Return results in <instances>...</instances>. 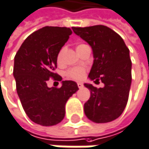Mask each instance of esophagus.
<instances>
[{
    "instance_id": "esophagus-1",
    "label": "esophagus",
    "mask_w": 149,
    "mask_h": 149,
    "mask_svg": "<svg viewBox=\"0 0 149 149\" xmlns=\"http://www.w3.org/2000/svg\"><path fill=\"white\" fill-rule=\"evenodd\" d=\"M78 86H79V88H82V87H83V83L79 82V83H78Z\"/></svg>"
}]
</instances>
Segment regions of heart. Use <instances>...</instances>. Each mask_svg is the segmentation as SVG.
<instances>
[{
  "instance_id": "b5f03b06",
  "label": "heart",
  "mask_w": 149,
  "mask_h": 149,
  "mask_svg": "<svg viewBox=\"0 0 149 149\" xmlns=\"http://www.w3.org/2000/svg\"><path fill=\"white\" fill-rule=\"evenodd\" d=\"M85 46H87L86 44H79L78 45L77 47V49H79ZM65 50V47H63L58 54H57V56H56V59H57V63H62L63 61V52ZM85 73H86V69L82 66H77V67H73V68H70V70H67L66 72V75L70 78V79H76V80H79V79H82L85 76Z\"/></svg>"
}]
</instances>
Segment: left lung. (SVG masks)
<instances>
[{
  "mask_svg": "<svg viewBox=\"0 0 149 149\" xmlns=\"http://www.w3.org/2000/svg\"><path fill=\"white\" fill-rule=\"evenodd\" d=\"M93 49V63L89 79L101 82L97 88L85 84L91 96L84 105L86 117L95 123H107L119 118L128 100L132 82V62L129 49L120 35L104 25L72 28Z\"/></svg>",
  "mask_w": 149,
  "mask_h": 149,
  "instance_id": "1",
  "label": "left lung"
}]
</instances>
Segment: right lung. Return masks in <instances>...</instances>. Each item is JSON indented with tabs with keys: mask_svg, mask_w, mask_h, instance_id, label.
Returning a JSON list of instances; mask_svg holds the SVG:
<instances>
[{
	"mask_svg": "<svg viewBox=\"0 0 149 149\" xmlns=\"http://www.w3.org/2000/svg\"><path fill=\"white\" fill-rule=\"evenodd\" d=\"M72 31L66 27H43L29 35L18 49L13 75L22 106L35 123L49 127L61 122L65 115V104L78 90L76 82L63 81L54 73L56 56ZM49 77L61 81L60 88L47 86Z\"/></svg>",
	"mask_w": 149,
	"mask_h": 149,
	"instance_id": "obj_1",
	"label": "right lung"
}]
</instances>
